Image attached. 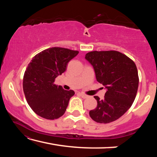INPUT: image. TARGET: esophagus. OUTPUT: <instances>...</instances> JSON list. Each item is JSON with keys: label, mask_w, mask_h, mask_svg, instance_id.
<instances>
[{"label": "esophagus", "mask_w": 157, "mask_h": 157, "mask_svg": "<svg viewBox=\"0 0 157 157\" xmlns=\"http://www.w3.org/2000/svg\"><path fill=\"white\" fill-rule=\"evenodd\" d=\"M79 95H80V96H81L82 98H84V99H85V98H88V95H86V94H83V93H79Z\"/></svg>", "instance_id": "34e87169"}]
</instances>
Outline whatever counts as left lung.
<instances>
[{
    "mask_svg": "<svg viewBox=\"0 0 157 157\" xmlns=\"http://www.w3.org/2000/svg\"><path fill=\"white\" fill-rule=\"evenodd\" d=\"M85 59L94 67L97 81L107 89L104 99L94 96L98 105L89 115L97 123L115 121L131 107L136 98L139 82L136 66L115 50L89 52Z\"/></svg>",
    "mask_w": 157,
    "mask_h": 157,
    "instance_id": "obj_1",
    "label": "left lung"
}]
</instances>
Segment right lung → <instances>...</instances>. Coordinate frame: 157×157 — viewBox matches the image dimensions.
Returning a JSON list of instances; mask_svg holds the SVG:
<instances>
[{"instance_id": "1", "label": "right lung", "mask_w": 157, "mask_h": 157, "mask_svg": "<svg viewBox=\"0 0 157 157\" xmlns=\"http://www.w3.org/2000/svg\"><path fill=\"white\" fill-rule=\"evenodd\" d=\"M78 53L63 48H50L36 55L28 64L23 76V92L29 106L38 116L54 120L65 113L75 92L66 91L54 82Z\"/></svg>"}]
</instances>
